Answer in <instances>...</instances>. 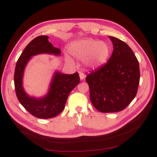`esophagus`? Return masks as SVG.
Masks as SVG:
<instances>
[{"mask_svg": "<svg viewBox=\"0 0 157 157\" xmlns=\"http://www.w3.org/2000/svg\"><path fill=\"white\" fill-rule=\"evenodd\" d=\"M86 77V75L84 74V73L82 72H79V78H80V79L81 80H83V79H84Z\"/></svg>", "mask_w": 157, "mask_h": 157, "instance_id": "34e87169", "label": "esophagus"}]
</instances>
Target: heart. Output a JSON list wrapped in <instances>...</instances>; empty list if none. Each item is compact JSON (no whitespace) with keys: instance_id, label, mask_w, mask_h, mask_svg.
<instances>
[{"instance_id":"1","label":"heart","mask_w":157,"mask_h":157,"mask_svg":"<svg viewBox=\"0 0 157 157\" xmlns=\"http://www.w3.org/2000/svg\"><path fill=\"white\" fill-rule=\"evenodd\" d=\"M69 52L75 57L85 60L86 65L96 69L104 65L111 54V48L107 43L97 40L84 39L73 42L69 46ZM66 60L71 61V59L66 56Z\"/></svg>"}]
</instances>
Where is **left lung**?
I'll use <instances>...</instances> for the list:
<instances>
[{"label": "left lung", "mask_w": 157, "mask_h": 157, "mask_svg": "<svg viewBox=\"0 0 157 157\" xmlns=\"http://www.w3.org/2000/svg\"><path fill=\"white\" fill-rule=\"evenodd\" d=\"M113 52L108 62L86 76L90 98L102 113L123 111L137 94L140 82L138 61L125 42L109 36Z\"/></svg>", "instance_id": "1"}]
</instances>
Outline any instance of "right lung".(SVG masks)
Listing matches in <instances>:
<instances>
[{
  "label": "right lung",
  "mask_w": 157,
  "mask_h": 157,
  "mask_svg": "<svg viewBox=\"0 0 157 157\" xmlns=\"http://www.w3.org/2000/svg\"><path fill=\"white\" fill-rule=\"evenodd\" d=\"M48 38L47 36H40L29 43L16 63L14 74L16 95L19 102L33 116L40 119L52 118L58 115L64 109L69 93L79 83L78 72L63 74L56 71L48 94L44 97H30L25 92L22 84L23 71L32 56L42 53L61 54V50L54 47Z\"/></svg>",
  "instance_id": "right-lung-1"
}]
</instances>
